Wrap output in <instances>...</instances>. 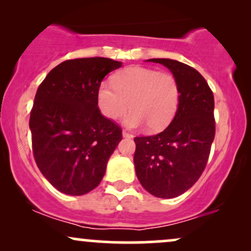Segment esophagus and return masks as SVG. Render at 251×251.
<instances>
[{"mask_svg": "<svg viewBox=\"0 0 251 251\" xmlns=\"http://www.w3.org/2000/svg\"><path fill=\"white\" fill-rule=\"evenodd\" d=\"M123 137L124 138H133V134H131L128 131H126V129H123Z\"/></svg>", "mask_w": 251, "mask_h": 251, "instance_id": "esophagus-1", "label": "esophagus"}]
</instances>
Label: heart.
I'll use <instances>...</instances> for the list:
<instances>
[{
  "mask_svg": "<svg viewBox=\"0 0 251 251\" xmlns=\"http://www.w3.org/2000/svg\"><path fill=\"white\" fill-rule=\"evenodd\" d=\"M112 83H100L97 92L98 108L106 119L116 122L128 107V127L145 124L150 131H160L174 119L180 101V86L174 74L135 66L117 73Z\"/></svg>",
  "mask_w": 251,
  "mask_h": 251,
  "instance_id": "1",
  "label": "heart"
}]
</instances>
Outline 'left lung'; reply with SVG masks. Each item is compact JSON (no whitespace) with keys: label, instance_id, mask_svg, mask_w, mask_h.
<instances>
[{"label":"left lung","instance_id":"8db88e82","mask_svg":"<svg viewBox=\"0 0 251 251\" xmlns=\"http://www.w3.org/2000/svg\"><path fill=\"white\" fill-rule=\"evenodd\" d=\"M177 77L180 101L174 120L160 133L135 137V175L159 198H174L191 188L206 166L215 138L214 94L200 72L171 59H150Z\"/></svg>","mask_w":251,"mask_h":251}]
</instances>
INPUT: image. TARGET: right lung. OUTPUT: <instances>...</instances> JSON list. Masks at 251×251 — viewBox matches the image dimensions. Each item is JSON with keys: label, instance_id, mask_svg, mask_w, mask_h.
Instances as JSON below:
<instances>
[{"label": "right lung", "instance_id": "right-lung-1", "mask_svg": "<svg viewBox=\"0 0 251 251\" xmlns=\"http://www.w3.org/2000/svg\"><path fill=\"white\" fill-rule=\"evenodd\" d=\"M122 65L107 57L67 60L37 88L29 119L34 158L62 194L81 196L96 189L122 140V128L97 103L103 77Z\"/></svg>", "mask_w": 251, "mask_h": 251}]
</instances>
